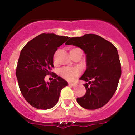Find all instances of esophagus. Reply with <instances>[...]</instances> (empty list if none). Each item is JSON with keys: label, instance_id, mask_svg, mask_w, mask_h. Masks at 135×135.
Masks as SVG:
<instances>
[{"label": "esophagus", "instance_id": "1", "mask_svg": "<svg viewBox=\"0 0 135 135\" xmlns=\"http://www.w3.org/2000/svg\"><path fill=\"white\" fill-rule=\"evenodd\" d=\"M69 86H72V87H74V86H75V85L74 84H73V83H69Z\"/></svg>", "mask_w": 135, "mask_h": 135}]
</instances>
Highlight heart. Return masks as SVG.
<instances>
[{"label":"heart","instance_id":"b5f03b06","mask_svg":"<svg viewBox=\"0 0 135 135\" xmlns=\"http://www.w3.org/2000/svg\"><path fill=\"white\" fill-rule=\"evenodd\" d=\"M77 49V48H74V49H72V50H74V49ZM60 74L65 79L67 80H73L75 77L79 75V70L76 68L64 67L62 69L60 70Z\"/></svg>","mask_w":135,"mask_h":135}]
</instances>
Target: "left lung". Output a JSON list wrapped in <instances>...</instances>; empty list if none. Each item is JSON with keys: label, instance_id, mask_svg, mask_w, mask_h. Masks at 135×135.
<instances>
[{"label": "left lung", "instance_id": "left-lung-1", "mask_svg": "<svg viewBox=\"0 0 135 135\" xmlns=\"http://www.w3.org/2000/svg\"><path fill=\"white\" fill-rule=\"evenodd\" d=\"M65 44L80 48L86 55V69L79 79L88 83L84 84L86 94L77 98V103L88 110L102 107L115 93L121 76L117 49L95 34L70 38Z\"/></svg>", "mask_w": 135, "mask_h": 135}]
</instances>
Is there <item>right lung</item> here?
Here are the masks:
<instances>
[{
  "label": "right lung",
  "instance_id": "obj_1",
  "mask_svg": "<svg viewBox=\"0 0 135 135\" xmlns=\"http://www.w3.org/2000/svg\"><path fill=\"white\" fill-rule=\"evenodd\" d=\"M70 37L55 33H42L29 41L20 52L16 75L21 94L29 104L47 110L58 103L61 89L68 83L54 74L48 83L45 77L51 74L53 56L58 47Z\"/></svg>",
  "mask_w": 135,
  "mask_h": 135
}]
</instances>
